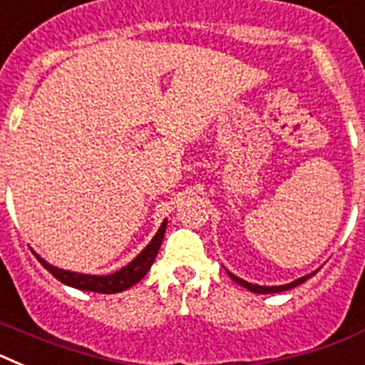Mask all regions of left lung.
I'll return each mask as SVG.
<instances>
[{"label":"left lung","instance_id":"left-lung-1","mask_svg":"<svg viewBox=\"0 0 365 365\" xmlns=\"http://www.w3.org/2000/svg\"><path fill=\"white\" fill-rule=\"evenodd\" d=\"M227 274H228V276H230L232 279H234L235 283H240L241 287H245V289H248V291H250V292H256V294H274V292L291 291V289H294V287L302 285L303 282H307V279L311 278L312 274H316V272L307 274V276H302V278L294 279V282H291V283H285V285H272V287H267V285H256V283H248V282H245V279L237 278V276H235V274H232L230 270H227Z\"/></svg>","mask_w":365,"mask_h":365}]
</instances>
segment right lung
<instances>
[{
	"instance_id": "1",
	"label": "right lung",
	"mask_w": 365,
	"mask_h": 365,
	"mask_svg": "<svg viewBox=\"0 0 365 365\" xmlns=\"http://www.w3.org/2000/svg\"><path fill=\"white\" fill-rule=\"evenodd\" d=\"M166 219L163 221L160 228L157 230V234L153 235V240L150 241L143 252L138 254L133 261H130L128 265L122 267L120 270L113 274H106V276H95V274H82V272H71V270L58 269V267L51 265L43 257L36 256V259L40 261L45 269L53 274L58 282H62L63 285L74 287V289H80V291H89V292H100V294H115V292L128 291L130 287H133L135 283H138L148 274V270L153 265L157 252H159L160 245H163L164 234H166Z\"/></svg>"
}]
</instances>
